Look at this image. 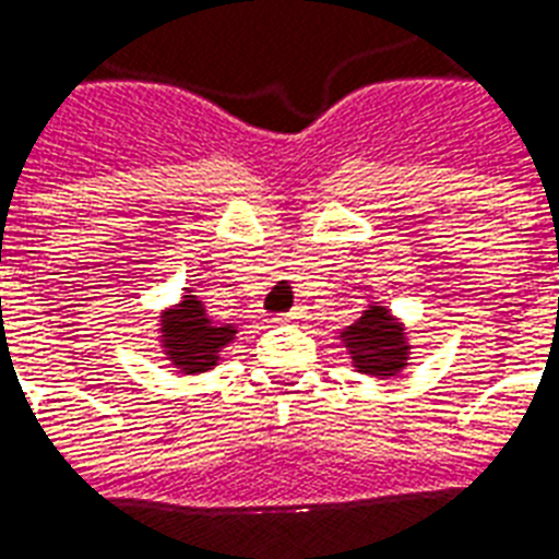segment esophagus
Here are the masks:
<instances>
[{"label": "esophagus", "mask_w": 559, "mask_h": 559, "mask_svg": "<svg viewBox=\"0 0 559 559\" xmlns=\"http://www.w3.org/2000/svg\"><path fill=\"white\" fill-rule=\"evenodd\" d=\"M296 319H301V308H293L289 313H281L278 322H296Z\"/></svg>", "instance_id": "1"}]
</instances>
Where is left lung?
Masks as SVG:
<instances>
[{
    "label": "left lung",
    "mask_w": 559,
    "mask_h": 559,
    "mask_svg": "<svg viewBox=\"0 0 559 559\" xmlns=\"http://www.w3.org/2000/svg\"><path fill=\"white\" fill-rule=\"evenodd\" d=\"M404 331L390 319V310L369 308L355 325L343 331L348 355L355 366L366 374H395L407 364V346H404Z\"/></svg>",
    "instance_id": "1"
}]
</instances>
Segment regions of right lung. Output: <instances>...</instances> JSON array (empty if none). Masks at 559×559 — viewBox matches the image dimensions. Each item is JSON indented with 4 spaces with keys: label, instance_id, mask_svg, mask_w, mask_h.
<instances>
[{
    "label": "right lung",
    "instance_id": "add662e5",
    "mask_svg": "<svg viewBox=\"0 0 559 559\" xmlns=\"http://www.w3.org/2000/svg\"><path fill=\"white\" fill-rule=\"evenodd\" d=\"M164 348L166 355L173 357V364L178 369H185L187 374L207 372L211 366L219 360V348L228 346V340H234L231 325H213L211 319L204 317V308L193 296H185V301L176 310L164 313Z\"/></svg>",
    "mask_w": 559,
    "mask_h": 559
}]
</instances>
